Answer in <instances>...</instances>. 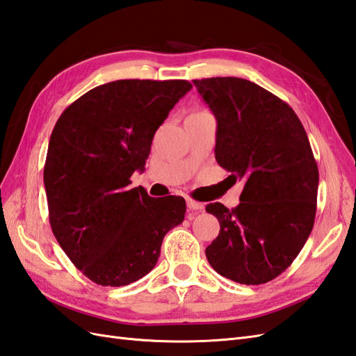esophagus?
<instances>
[{
  "label": "esophagus",
  "mask_w": 356,
  "mask_h": 356,
  "mask_svg": "<svg viewBox=\"0 0 356 356\" xmlns=\"http://www.w3.org/2000/svg\"><path fill=\"white\" fill-rule=\"evenodd\" d=\"M186 204H188V208L191 209V211H202V209H203V204L195 202V200H193V198H188Z\"/></svg>",
  "instance_id": "1"
}]
</instances>
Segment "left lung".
Wrapping results in <instances>:
<instances>
[{
	"label": "left lung",
	"instance_id": "1",
	"mask_svg": "<svg viewBox=\"0 0 356 356\" xmlns=\"http://www.w3.org/2000/svg\"><path fill=\"white\" fill-rule=\"evenodd\" d=\"M193 83L217 120V162L244 184L236 208L206 206L220 221L206 258L234 282H270L300 253L316 218L318 168L307 131L290 106L250 80Z\"/></svg>",
	"mask_w": 356,
	"mask_h": 356
}]
</instances>
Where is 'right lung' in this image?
Wrapping results in <instances>:
<instances>
[{
    "label": "right lung",
    "instance_id": "right-lung-1",
    "mask_svg": "<svg viewBox=\"0 0 356 356\" xmlns=\"http://www.w3.org/2000/svg\"><path fill=\"white\" fill-rule=\"evenodd\" d=\"M193 85L186 80H117L66 107L49 138L44 167L49 225L86 277L122 286L150 273L163 236L185 218L181 197L153 198L130 177Z\"/></svg>",
    "mask_w": 356,
    "mask_h": 356
}]
</instances>
